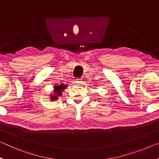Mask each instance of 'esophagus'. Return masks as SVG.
Listing matches in <instances>:
<instances>
[{"label": "esophagus", "mask_w": 159, "mask_h": 159, "mask_svg": "<svg viewBox=\"0 0 159 159\" xmlns=\"http://www.w3.org/2000/svg\"><path fill=\"white\" fill-rule=\"evenodd\" d=\"M76 83H82L83 81H82V79H76Z\"/></svg>", "instance_id": "obj_1"}]
</instances>
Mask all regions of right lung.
Here are the masks:
<instances>
[{
	"label": "right lung",
	"mask_w": 159,
	"mask_h": 159,
	"mask_svg": "<svg viewBox=\"0 0 159 159\" xmlns=\"http://www.w3.org/2000/svg\"><path fill=\"white\" fill-rule=\"evenodd\" d=\"M66 86L67 85L64 84V83H61L60 85H55L53 91L54 94L50 95L51 100H55V99H58V97L61 96V93H62V91L66 88Z\"/></svg>",
	"instance_id": "obj_1"
}]
</instances>
